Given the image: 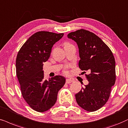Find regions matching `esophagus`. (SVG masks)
I'll return each mask as SVG.
<instances>
[{
    "instance_id": "esophagus-1",
    "label": "esophagus",
    "mask_w": 128,
    "mask_h": 128,
    "mask_svg": "<svg viewBox=\"0 0 128 128\" xmlns=\"http://www.w3.org/2000/svg\"><path fill=\"white\" fill-rule=\"evenodd\" d=\"M74 82V81L72 80V79H67V80H66V83H67V84L71 83H72V82Z\"/></svg>"
}]
</instances>
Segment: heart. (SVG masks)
<instances>
[{"mask_svg": "<svg viewBox=\"0 0 128 128\" xmlns=\"http://www.w3.org/2000/svg\"><path fill=\"white\" fill-rule=\"evenodd\" d=\"M70 45V44H69L68 42H65V43H64V46H65V45ZM64 73H66V74L68 72H67V69H66V68L64 69Z\"/></svg>", "mask_w": 128, "mask_h": 128, "instance_id": "obj_1", "label": "heart"}]
</instances>
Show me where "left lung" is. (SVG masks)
Masks as SVG:
<instances>
[{"mask_svg":"<svg viewBox=\"0 0 128 128\" xmlns=\"http://www.w3.org/2000/svg\"><path fill=\"white\" fill-rule=\"evenodd\" d=\"M67 36L78 45L79 68L90 72L86 74L88 84L76 94V101L86 110H98L108 102L112 87L115 83L114 54L99 37L88 30L81 29L70 32Z\"/></svg>","mask_w":128,"mask_h":128,"instance_id":"1","label":"left lung"}]
</instances>
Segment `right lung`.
<instances>
[{"mask_svg":"<svg viewBox=\"0 0 128 128\" xmlns=\"http://www.w3.org/2000/svg\"><path fill=\"white\" fill-rule=\"evenodd\" d=\"M64 34L37 32L28 38L18 53L16 72L21 93L34 110L44 112L51 108L57 99L58 92L66 83L65 77L56 76L44 78L43 63L50 58L51 49Z\"/></svg>","mask_w":128,"mask_h":128,"instance_id":"right-lung-1","label":"right lung"}]
</instances>
